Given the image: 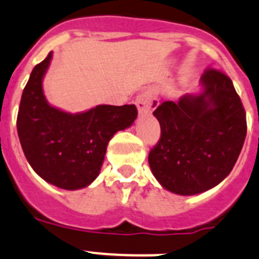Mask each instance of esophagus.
<instances>
[{"mask_svg": "<svg viewBox=\"0 0 259 259\" xmlns=\"http://www.w3.org/2000/svg\"><path fill=\"white\" fill-rule=\"evenodd\" d=\"M136 105L138 108L139 113H151L155 108L159 105V100L151 94L143 92V94L137 96Z\"/></svg>", "mask_w": 259, "mask_h": 259, "instance_id": "esophagus-1", "label": "esophagus"}]
</instances>
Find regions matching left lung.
I'll return each mask as SVG.
<instances>
[{"instance_id":"1","label":"left lung","mask_w":259,"mask_h":259,"mask_svg":"<svg viewBox=\"0 0 259 259\" xmlns=\"http://www.w3.org/2000/svg\"><path fill=\"white\" fill-rule=\"evenodd\" d=\"M201 95L164 102L154 111L160 139L148 164L167 190L193 195L217 186L235 167L246 137V113L233 83L207 67Z\"/></svg>"}]
</instances>
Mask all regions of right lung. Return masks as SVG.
<instances>
[{"mask_svg":"<svg viewBox=\"0 0 259 259\" xmlns=\"http://www.w3.org/2000/svg\"><path fill=\"white\" fill-rule=\"evenodd\" d=\"M52 52L33 67L22 94L17 129L27 161L47 183L66 190L82 189L99 176L108 142L129 127L137 107L98 105L83 113H66L47 103L42 76Z\"/></svg>","mask_w":259,"mask_h":259,"instance_id":"add662e5","label":"right lung"}]
</instances>
